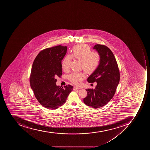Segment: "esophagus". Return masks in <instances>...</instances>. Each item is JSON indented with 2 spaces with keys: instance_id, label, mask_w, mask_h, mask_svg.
Returning <instances> with one entry per match:
<instances>
[{
  "instance_id": "1",
  "label": "esophagus",
  "mask_w": 150,
  "mask_h": 150,
  "mask_svg": "<svg viewBox=\"0 0 150 150\" xmlns=\"http://www.w3.org/2000/svg\"><path fill=\"white\" fill-rule=\"evenodd\" d=\"M81 88L79 87H77V86H75V87H74V90H79V89H81Z\"/></svg>"
}]
</instances>
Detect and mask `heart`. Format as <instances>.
I'll return each mask as SVG.
<instances>
[{"instance_id":"b5f03b06","label":"heart","mask_w":150,"mask_h":150,"mask_svg":"<svg viewBox=\"0 0 150 150\" xmlns=\"http://www.w3.org/2000/svg\"><path fill=\"white\" fill-rule=\"evenodd\" d=\"M72 57L81 61L82 67L87 73L91 74L95 71L100 62V56L97 52H91L90 46L88 45H78L73 49L72 55H68L64 58L62 63V67L65 72L69 71ZM85 77L82 72H73L70 74L69 79L73 83L80 84Z\"/></svg>"}]
</instances>
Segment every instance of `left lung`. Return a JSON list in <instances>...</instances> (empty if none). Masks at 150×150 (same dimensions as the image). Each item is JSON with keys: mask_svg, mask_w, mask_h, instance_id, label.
Listing matches in <instances>:
<instances>
[{"mask_svg": "<svg viewBox=\"0 0 150 150\" xmlns=\"http://www.w3.org/2000/svg\"><path fill=\"white\" fill-rule=\"evenodd\" d=\"M95 49L100 56L98 68L88 76V83L97 82L95 89L88 88L84 104L91 108H101L111 100L119 83L120 74L115 56L111 50L104 45H96Z\"/></svg>", "mask_w": 150, "mask_h": 150, "instance_id": "1", "label": "left lung"}]
</instances>
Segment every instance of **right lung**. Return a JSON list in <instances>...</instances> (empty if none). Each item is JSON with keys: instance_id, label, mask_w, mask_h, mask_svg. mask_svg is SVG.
I'll list each match as a JSON object with an SVG mask.
<instances>
[{"instance_id": "1", "label": "right lung", "mask_w": 150, "mask_h": 150, "mask_svg": "<svg viewBox=\"0 0 150 150\" xmlns=\"http://www.w3.org/2000/svg\"><path fill=\"white\" fill-rule=\"evenodd\" d=\"M67 46L58 45L41 51L35 59L30 77L31 88L42 105L48 109H56L64 105L73 89L70 85L56 84L57 77L62 74V61Z\"/></svg>"}]
</instances>
